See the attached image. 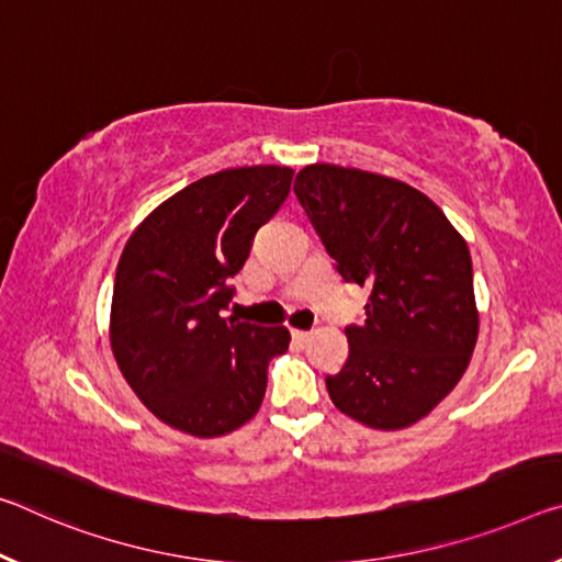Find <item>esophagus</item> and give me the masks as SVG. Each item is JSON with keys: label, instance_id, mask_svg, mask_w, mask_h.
Here are the masks:
<instances>
[{"label": "esophagus", "instance_id": "34e87169", "mask_svg": "<svg viewBox=\"0 0 562 562\" xmlns=\"http://www.w3.org/2000/svg\"><path fill=\"white\" fill-rule=\"evenodd\" d=\"M310 337H313V333H307V329H292V340L305 345Z\"/></svg>", "mask_w": 562, "mask_h": 562}]
</instances>
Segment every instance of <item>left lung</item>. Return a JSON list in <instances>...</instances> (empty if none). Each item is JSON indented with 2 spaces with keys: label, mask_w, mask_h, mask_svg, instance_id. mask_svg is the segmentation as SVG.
<instances>
[{
  "label": "left lung",
  "mask_w": 562,
  "mask_h": 562,
  "mask_svg": "<svg viewBox=\"0 0 562 562\" xmlns=\"http://www.w3.org/2000/svg\"><path fill=\"white\" fill-rule=\"evenodd\" d=\"M295 194L337 272L368 284L364 323L347 325L350 355L327 393L375 430L425 417L458 385L477 340L473 260L430 198L393 177L310 165Z\"/></svg>",
  "instance_id": "obj_1"
}]
</instances>
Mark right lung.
I'll return each instance as SVG.
<instances>
[{"mask_svg":"<svg viewBox=\"0 0 562 562\" xmlns=\"http://www.w3.org/2000/svg\"><path fill=\"white\" fill-rule=\"evenodd\" d=\"M292 169H222L187 184L132 233L114 274L110 342L149 413L194 438L245 425L288 327L225 317L255 233L290 194Z\"/></svg>","mask_w":562,"mask_h":562,"instance_id":"obj_1","label":"right lung"}]
</instances>
